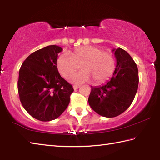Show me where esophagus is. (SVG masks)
Returning <instances> with one entry per match:
<instances>
[{"label":"esophagus","mask_w":160,"mask_h":160,"mask_svg":"<svg viewBox=\"0 0 160 160\" xmlns=\"http://www.w3.org/2000/svg\"><path fill=\"white\" fill-rule=\"evenodd\" d=\"M80 87V85H73V89L74 90H78V88H79Z\"/></svg>","instance_id":"obj_1"}]
</instances>
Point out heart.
<instances>
[{"label":"heart","instance_id":"obj_1","mask_svg":"<svg viewBox=\"0 0 160 160\" xmlns=\"http://www.w3.org/2000/svg\"><path fill=\"white\" fill-rule=\"evenodd\" d=\"M81 64V71L71 75L69 81L72 84L90 82L92 78L94 83L99 84L107 80L115 69V60L113 55L101 48L87 45L76 47L70 54L62 53L56 61V66L62 76L68 78Z\"/></svg>","mask_w":160,"mask_h":160}]
</instances>
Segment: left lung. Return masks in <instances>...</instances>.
<instances>
[{
	"mask_svg": "<svg viewBox=\"0 0 160 160\" xmlns=\"http://www.w3.org/2000/svg\"><path fill=\"white\" fill-rule=\"evenodd\" d=\"M116 66L106 84L92 87L88 102L94 112L107 118L120 115L131 106L138 88V70L133 59L121 48H113Z\"/></svg>",
	"mask_w": 160,
	"mask_h": 160,
	"instance_id": "left-lung-1",
	"label": "left lung"
}]
</instances>
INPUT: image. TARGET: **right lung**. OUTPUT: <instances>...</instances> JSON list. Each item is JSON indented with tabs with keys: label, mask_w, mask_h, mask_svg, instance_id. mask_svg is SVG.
<instances>
[{
	"label": "right lung",
	"mask_w": 160,
	"mask_h": 160,
	"mask_svg": "<svg viewBox=\"0 0 160 160\" xmlns=\"http://www.w3.org/2000/svg\"><path fill=\"white\" fill-rule=\"evenodd\" d=\"M62 48L50 45L30 54L19 71L20 102L32 117L50 121L59 117L70 102L72 86L62 78L56 66Z\"/></svg>",
	"instance_id": "obj_1"
}]
</instances>
